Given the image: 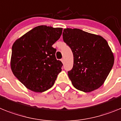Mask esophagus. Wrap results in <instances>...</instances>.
Returning <instances> with one entry per match:
<instances>
[{
  "instance_id": "1",
  "label": "esophagus",
  "mask_w": 121,
  "mask_h": 121,
  "mask_svg": "<svg viewBox=\"0 0 121 121\" xmlns=\"http://www.w3.org/2000/svg\"><path fill=\"white\" fill-rule=\"evenodd\" d=\"M61 61L62 63H64V61H65V60H64L63 58H62V59L61 60Z\"/></svg>"
}]
</instances>
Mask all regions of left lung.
Returning a JSON list of instances; mask_svg holds the SVG:
<instances>
[{"label":"left lung","mask_w":121,"mask_h":121,"mask_svg":"<svg viewBox=\"0 0 121 121\" xmlns=\"http://www.w3.org/2000/svg\"><path fill=\"white\" fill-rule=\"evenodd\" d=\"M63 38L73 53V68L68 73L73 86L85 92L100 88L114 61L107 41L101 36L69 28L63 30Z\"/></svg>","instance_id":"8db88e82"}]
</instances>
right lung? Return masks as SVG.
Masks as SVG:
<instances>
[{
    "instance_id": "obj_1",
    "label": "right lung",
    "mask_w": 121,
    "mask_h": 121,
    "mask_svg": "<svg viewBox=\"0 0 121 121\" xmlns=\"http://www.w3.org/2000/svg\"><path fill=\"white\" fill-rule=\"evenodd\" d=\"M62 28L39 26L15 41L10 66L14 76L27 89L42 92L54 85L63 64L52 47L62 34Z\"/></svg>"
}]
</instances>
